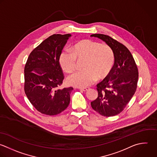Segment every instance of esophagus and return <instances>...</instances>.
<instances>
[{
  "label": "esophagus",
  "instance_id": "obj_1",
  "mask_svg": "<svg viewBox=\"0 0 157 157\" xmlns=\"http://www.w3.org/2000/svg\"><path fill=\"white\" fill-rule=\"evenodd\" d=\"M79 89H80L81 90H82V91H84V92H86V91L89 90L90 89V88H89V87H85V88H80Z\"/></svg>",
  "mask_w": 157,
  "mask_h": 157
}]
</instances>
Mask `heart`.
<instances>
[{
    "label": "heart",
    "mask_w": 157,
    "mask_h": 157,
    "mask_svg": "<svg viewBox=\"0 0 157 157\" xmlns=\"http://www.w3.org/2000/svg\"><path fill=\"white\" fill-rule=\"evenodd\" d=\"M86 59L84 70L77 71L67 78L68 83L78 87H85L98 79L106 77L113 67L115 56L111 46L92 40L75 43L70 49H64L59 57L62 68L68 73L76 68L77 59Z\"/></svg>",
    "instance_id": "obj_1"
}]
</instances>
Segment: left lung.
<instances>
[{"instance_id": "left-lung-1", "label": "left lung", "mask_w": 157, "mask_h": 157, "mask_svg": "<svg viewBox=\"0 0 157 157\" xmlns=\"http://www.w3.org/2000/svg\"><path fill=\"white\" fill-rule=\"evenodd\" d=\"M90 36L104 41L111 47L115 56L112 70L97 85L98 97L90 103L91 106L103 116H114L124 109L136 90L138 67L130 51L123 44L104 34Z\"/></svg>"}]
</instances>
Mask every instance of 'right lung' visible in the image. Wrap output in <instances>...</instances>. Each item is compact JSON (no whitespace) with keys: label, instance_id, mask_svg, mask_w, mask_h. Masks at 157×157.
<instances>
[{"label":"right lung","instance_id":"right-lung-1","mask_svg":"<svg viewBox=\"0 0 157 157\" xmlns=\"http://www.w3.org/2000/svg\"><path fill=\"white\" fill-rule=\"evenodd\" d=\"M71 34H54L29 54L24 67V91L40 113L54 116L69 105L72 87L59 89L64 79L59 57Z\"/></svg>","mask_w":157,"mask_h":157}]
</instances>
